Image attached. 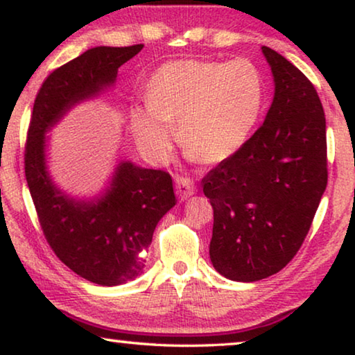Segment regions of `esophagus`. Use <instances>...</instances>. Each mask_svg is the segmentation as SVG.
Instances as JSON below:
<instances>
[{
  "instance_id": "1",
  "label": "esophagus",
  "mask_w": 355,
  "mask_h": 355,
  "mask_svg": "<svg viewBox=\"0 0 355 355\" xmlns=\"http://www.w3.org/2000/svg\"><path fill=\"white\" fill-rule=\"evenodd\" d=\"M195 193H196V187H195V184L190 181V179H185V178L176 179V195L179 200L184 201V200L190 198V196Z\"/></svg>"
}]
</instances>
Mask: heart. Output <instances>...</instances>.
Returning <instances> with one entry per match:
<instances>
[{"instance_id":"b5f03b06","label":"heart","mask_w":355,"mask_h":355,"mask_svg":"<svg viewBox=\"0 0 355 355\" xmlns=\"http://www.w3.org/2000/svg\"><path fill=\"white\" fill-rule=\"evenodd\" d=\"M148 107L132 110L138 148L154 164L170 155L174 129L191 160L220 164L239 150L264 105V81L254 64L174 61L148 81Z\"/></svg>"}]
</instances>
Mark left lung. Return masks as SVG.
I'll list each match as a JSON object with an SVG mask.
<instances>
[{"instance_id":"8db88e82","label":"left lung","mask_w":355,"mask_h":355,"mask_svg":"<svg viewBox=\"0 0 355 355\" xmlns=\"http://www.w3.org/2000/svg\"><path fill=\"white\" fill-rule=\"evenodd\" d=\"M261 51L275 85L264 123L201 182L214 207L212 266L245 283L294 258L327 185L325 116L315 86L275 50Z\"/></svg>"}]
</instances>
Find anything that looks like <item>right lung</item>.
Here are the masks:
<instances>
[{
  "mask_svg": "<svg viewBox=\"0 0 355 355\" xmlns=\"http://www.w3.org/2000/svg\"><path fill=\"white\" fill-rule=\"evenodd\" d=\"M141 49V44L94 46L56 69L37 92L28 129L25 174L46 242L69 269L101 286L141 275L139 253L149 248L157 223L178 202L171 176L119 159L105 189L78 198L51 178L46 133L78 103L112 89L118 69Z\"/></svg>",
  "mask_w": 355,
  "mask_h": 355,
  "instance_id": "1",
  "label": "right lung"
}]
</instances>
